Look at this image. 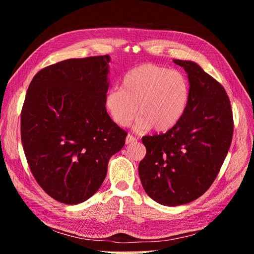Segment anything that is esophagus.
I'll return each instance as SVG.
<instances>
[{
	"mask_svg": "<svg viewBox=\"0 0 254 254\" xmlns=\"http://www.w3.org/2000/svg\"><path fill=\"white\" fill-rule=\"evenodd\" d=\"M136 141V137H134L133 135L131 134H128L126 136V144H130V143H133Z\"/></svg>",
	"mask_w": 254,
	"mask_h": 254,
	"instance_id": "1",
	"label": "esophagus"
}]
</instances>
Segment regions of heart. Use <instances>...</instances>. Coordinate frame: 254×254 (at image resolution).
<instances>
[{
  "mask_svg": "<svg viewBox=\"0 0 254 254\" xmlns=\"http://www.w3.org/2000/svg\"><path fill=\"white\" fill-rule=\"evenodd\" d=\"M190 99V83L182 72L155 64H143L129 71L121 88L111 89L105 106L115 124L126 127L137 114L139 130L153 127L165 132L178 124Z\"/></svg>",
  "mask_w": 254,
  "mask_h": 254,
  "instance_id": "heart-1",
  "label": "heart"
}]
</instances>
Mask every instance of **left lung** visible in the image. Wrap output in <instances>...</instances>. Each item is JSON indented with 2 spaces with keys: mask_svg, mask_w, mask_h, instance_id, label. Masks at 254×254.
I'll use <instances>...</instances> for the list:
<instances>
[{
  "mask_svg": "<svg viewBox=\"0 0 254 254\" xmlns=\"http://www.w3.org/2000/svg\"><path fill=\"white\" fill-rule=\"evenodd\" d=\"M188 73L190 99L178 124L142 139L139 164L147 195L163 205L195 200L210 189L232 142L233 114L225 88L193 61L174 60Z\"/></svg>",
  "mask_w": 254,
  "mask_h": 254,
  "instance_id": "1",
  "label": "left lung"
}]
</instances>
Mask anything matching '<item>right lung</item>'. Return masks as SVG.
<instances>
[{"instance_id":"obj_1","label":"right lung","mask_w":254,"mask_h":254,"mask_svg":"<svg viewBox=\"0 0 254 254\" xmlns=\"http://www.w3.org/2000/svg\"><path fill=\"white\" fill-rule=\"evenodd\" d=\"M109 55L60 61L30 81L21 111L28 166L55 200L77 204L104 182L127 132L107 113Z\"/></svg>"}]
</instances>
